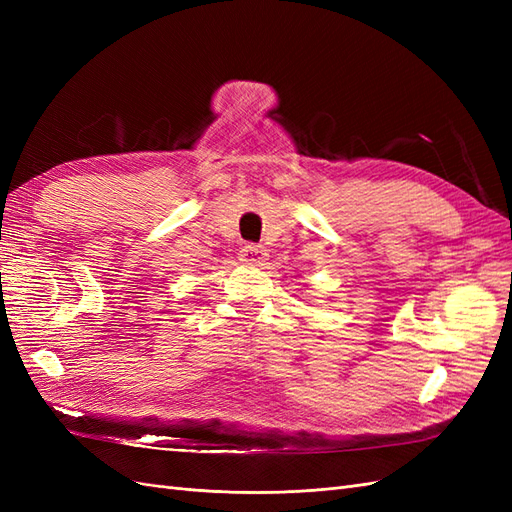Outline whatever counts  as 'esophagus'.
Masks as SVG:
<instances>
[{
	"label": "esophagus",
	"mask_w": 512,
	"mask_h": 512,
	"mask_svg": "<svg viewBox=\"0 0 512 512\" xmlns=\"http://www.w3.org/2000/svg\"><path fill=\"white\" fill-rule=\"evenodd\" d=\"M265 256H267L265 250H262V247L256 245V243H245L239 250V260L243 262V265H250V267L262 265Z\"/></svg>",
	"instance_id": "obj_1"
}]
</instances>
